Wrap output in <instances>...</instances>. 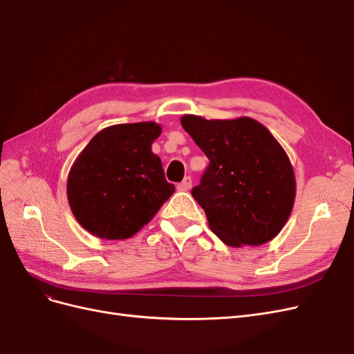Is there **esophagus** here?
<instances>
[{
    "mask_svg": "<svg viewBox=\"0 0 354 354\" xmlns=\"http://www.w3.org/2000/svg\"><path fill=\"white\" fill-rule=\"evenodd\" d=\"M192 189V178L190 177H185V180L181 181V183L178 185V190L181 192H187Z\"/></svg>",
    "mask_w": 354,
    "mask_h": 354,
    "instance_id": "1",
    "label": "esophagus"
}]
</instances>
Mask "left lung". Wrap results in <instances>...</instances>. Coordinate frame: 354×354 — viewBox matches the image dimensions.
I'll use <instances>...</instances> for the list:
<instances>
[{
    "instance_id": "8db88e82",
    "label": "left lung",
    "mask_w": 354,
    "mask_h": 354,
    "mask_svg": "<svg viewBox=\"0 0 354 354\" xmlns=\"http://www.w3.org/2000/svg\"><path fill=\"white\" fill-rule=\"evenodd\" d=\"M180 122L209 159L201 185L192 190L209 229L234 248L276 238L291 216L297 185L274 136L250 116L183 115Z\"/></svg>"
}]
</instances>
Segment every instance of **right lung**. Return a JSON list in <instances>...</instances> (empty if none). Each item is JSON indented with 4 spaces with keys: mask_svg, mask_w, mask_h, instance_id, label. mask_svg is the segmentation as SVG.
<instances>
[{
    "mask_svg": "<svg viewBox=\"0 0 354 354\" xmlns=\"http://www.w3.org/2000/svg\"><path fill=\"white\" fill-rule=\"evenodd\" d=\"M153 121L103 128L73 160L66 194L73 217L100 239L134 236L174 194L152 143Z\"/></svg>",
    "mask_w": 354,
    "mask_h": 354,
    "instance_id": "add662e5",
    "label": "right lung"
}]
</instances>
